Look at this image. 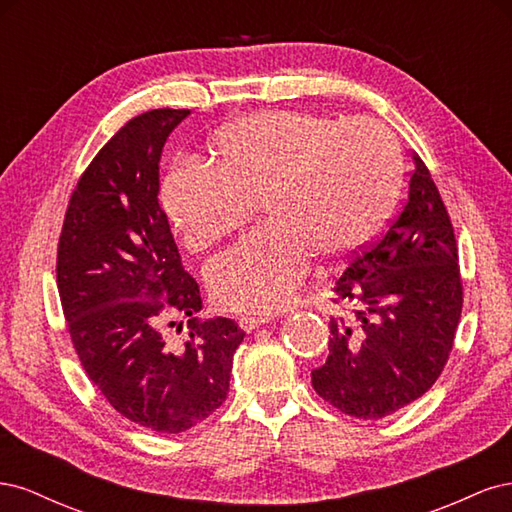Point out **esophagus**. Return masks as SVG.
Instances as JSON below:
<instances>
[{
  "label": "esophagus",
  "instance_id": "1",
  "mask_svg": "<svg viewBox=\"0 0 512 512\" xmlns=\"http://www.w3.org/2000/svg\"><path fill=\"white\" fill-rule=\"evenodd\" d=\"M269 320H271L269 316H241V318H239V327H241L243 331L250 333V331L262 327V324L269 322Z\"/></svg>",
  "mask_w": 512,
  "mask_h": 512
}]
</instances>
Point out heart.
Instances as JSON below:
<instances>
[{"label":"heart","mask_w":512,"mask_h":512,"mask_svg":"<svg viewBox=\"0 0 512 512\" xmlns=\"http://www.w3.org/2000/svg\"><path fill=\"white\" fill-rule=\"evenodd\" d=\"M213 166L185 158L162 181V207L188 252H205L250 218L260 228L205 269L213 301L271 314L303 282L312 258L335 265L374 239L401 175L393 134L374 119L260 111L211 141Z\"/></svg>","instance_id":"1"}]
</instances>
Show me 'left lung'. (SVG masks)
I'll return each instance as SVG.
<instances>
[{"instance_id": "left-lung-1", "label": "left lung", "mask_w": 512, "mask_h": 512, "mask_svg": "<svg viewBox=\"0 0 512 512\" xmlns=\"http://www.w3.org/2000/svg\"><path fill=\"white\" fill-rule=\"evenodd\" d=\"M408 200L384 235L356 254L333 286L327 363L316 393L344 414L382 418L438 380L463 305L451 218L425 162L412 156Z\"/></svg>"}]
</instances>
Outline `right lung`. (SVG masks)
I'll return each instance as SVG.
<instances>
[{
    "label": "right lung",
    "mask_w": 512,
    "mask_h": 512,
    "mask_svg": "<svg viewBox=\"0 0 512 512\" xmlns=\"http://www.w3.org/2000/svg\"><path fill=\"white\" fill-rule=\"evenodd\" d=\"M188 115L156 108L130 119L76 183L57 245L59 299L85 374L121 416L160 433L224 404L245 335L230 318H194L200 290L158 203L164 143ZM173 315L189 318L185 345L161 337Z\"/></svg>",
    "instance_id": "obj_1"
}]
</instances>
